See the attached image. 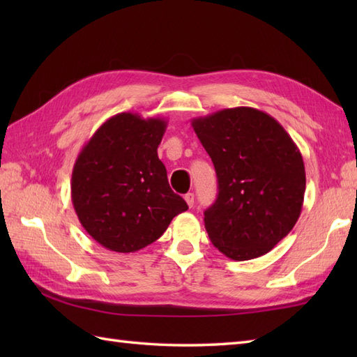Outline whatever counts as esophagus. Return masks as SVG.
Listing matches in <instances>:
<instances>
[{
	"label": "esophagus",
	"mask_w": 357,
	"mask_h": 357,
	"mask_svg": "<svg viewBox=\"0 0 357 357\" xmlns=\"http://www.w3.org/2000/svg\"><path fill=\"white\" fill-rule=\"evenodd\" d=\"M184 199H185V202L188 204V207H193V204H195V195H193V193H187V195L184 196Z\"/></svg>",
	"instance_id": "obj_1"
}]
</instances>
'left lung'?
I'll return each instance as SVG.
<instances>
[{
	"instance_id": "left-lung-1",
	"label": "left lung",
	"mask_w": 357,
	"mask_h": 357,
	"mask_svg": "<svg viewBox=\"0 0 357 357\" xmlns=\"http://www.w3.org/2000/svg\"><path fill=\"white\" fill-rule=\"evenodd\" d=\"M192 127L218 176V198L204 211L211 244L233 261L268 253L291 231L304 204L298 146L275 118L253 107L195 118Z\"/></svg>"
}]
</instances>
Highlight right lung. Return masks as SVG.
Segmentation results:
<instances>
[{
    "instance_id": "add662e5",
    "label": "right lung",
    "mask_w": 357,
    "mask_h": 357,
    "mask_svg": "<svg viewBox=\"0 0 357 357\" xmlns=\"http://www.w3.org/2000/svg\"><path fill=\"white\" fill-rule=\"evenodd\" d=\"M162 118L118 113L81 149L72 172V202L84 230L116 253L150 245L188 208L158 158Z\"/></svg>"
}]
</instances>
